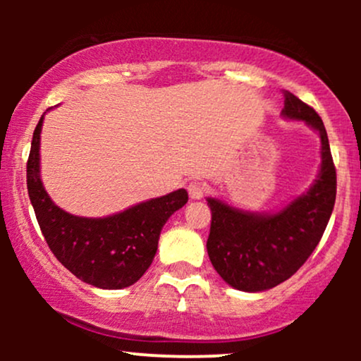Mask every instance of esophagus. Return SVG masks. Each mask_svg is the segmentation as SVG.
<instances>
[{
  "instance_id": "obj_1",
  "label": "esophagus",
  "mask_w": 361,
  "mask_h": 361,
  "mask_svg": "<svg viewBox=\"0 0 361 361\" xmlns=\"http://www.w3.org/2000/svg\"><path fill=\"white\" fill-rule=\"evenodd\" d=\"M205 192H207V188L202 181H192V183L188 185V193H190V198H192V200H202Z\"/></svg>"
}]
</instances>
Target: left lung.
<instances>
[{"label": "left lung", "instance_id": "8db88e82", "mask_svg": "<svg viewBox=\"0 0 361 361\" xmlns=\"http://www.w3.org/2000/svg\"><path fill=\"white\" fill-rule=\"evenodd\" d=\"M281 117L304 122L321 137V168L307 192L275 212H251L209 197L212 224L207 251L215 271L241 292H263L288 280L316 250L336 200V169L324 123L290 91Z\"/></svg>", "mask_w": 361, "mask_h": 361}]
</instances>
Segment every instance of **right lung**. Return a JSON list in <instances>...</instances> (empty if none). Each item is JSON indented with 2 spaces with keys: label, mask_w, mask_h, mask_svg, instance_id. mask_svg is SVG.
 Returning <instances> with one entry per match:
<instances>
[{
  "label": "right lung",
  "mask_w": 361,
  "mask_h": 361,
  "mask_svg": "<svg viewBox=\"0 0 361 361\" xmlns=\"http://www.w3.org/2000/svg\"><path fill=\"white\" fill-rule=\"evenodd\" d=\"M44 117L32 139L27 188L45 241L54 256L85 283L106 290L130 287L151 267L163 226L188 202V193L180 188L106 217L66 212L54 204L40 178Z\"/></svg>",
  "instance_id": "right-lung-1"
}]
</instances>
